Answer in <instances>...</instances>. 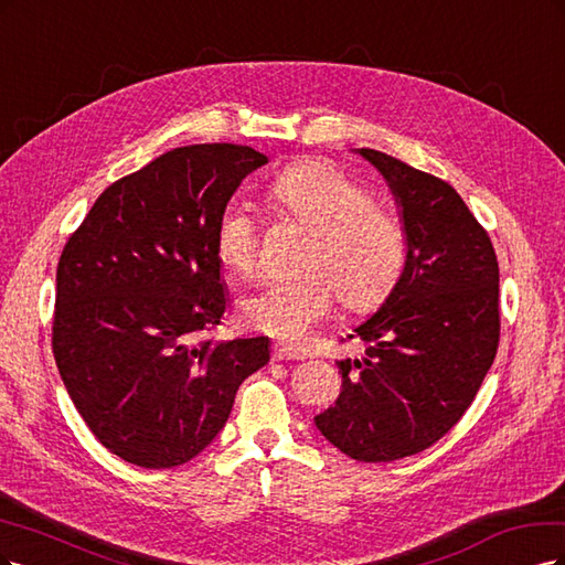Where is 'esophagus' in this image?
Segmentation results:
<instances>
[{
    "label": "esophagus",
    "mask_w": 565,
    "mask_h": 565,
    "mask_svg": "<svg viewBox=\"0 0 565 565\" xmlns=\"http://www.w3.org/2000/svg\"><path fill=\"white\" fill-rule=\"evenodd\" d=\"M290 359H300V352L294 348H286V344H275L271 348V361H290Z\"/></svg>",
    "instance_id": "esophagus-1"
}]
</instances>
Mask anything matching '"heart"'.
<instances>
[{
    "mask_svg": "<svg viewBox=\"0 0 565 565\" xmlns=\"http://www.w3.org/2000/svg\"><path fill=\"white\" fill-rule=\"evenodd\" d=\"M279 217L307 230L298 275L267 281L239 302L250 331L298 340L329 317L335 298L344 309L366 312L385 300L404 275L408 234L394 211L375 204L373 192L335 163L302 159L267 185ZM260 223L250 204L234 199L215 227V253L236 277L258 269Z\"/></svg>",
    "mask_w": 565,
    "mask_h": 565,
    "instance_id": "1",
    "label": "heart"
}]
</instances>
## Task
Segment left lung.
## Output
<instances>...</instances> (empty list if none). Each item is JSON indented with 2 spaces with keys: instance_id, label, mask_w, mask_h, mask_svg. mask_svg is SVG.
Returning a JSON list of instances; mask_svg holds the SVG:
<instances>
[{
  "instance_id": "obj_1",
  "label": "left lung",
  "mask_w": 565,
  "mask_h": 565,
  "mask_svg": "<svg viewBox=\"0 0 565 565\" xmlns=\"http://www.w3.org/2000/svg\"><path fill=\"white\" fill-rule=\"evenodd\" d=\"M408 234L404 275L338 361L342 392L315 425L359 462H394L441 439L475 402L500 342V267L488 232L446 180L361 148ZM344 340V338H342Z\"/></svg>"
}]
</instances>
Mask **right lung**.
<instances>
[{"mask_svg":"<svg viewBox=\"0 0 565 565\" xmlns=\"http://www.w3.org/2000/svg\"><path fill=\"white\" fill-rule=\"evenodd\" d=\"M263 163L248 145L175 148L107 188L61 253L53 356L88 429L126 462L192 460L269 361L267 338H206L227 307L217 217Z\"/></svg>","mask_w":565,"mask_h":565,"instance_id":"obj_1","label":"right lung"}]
</instances>
